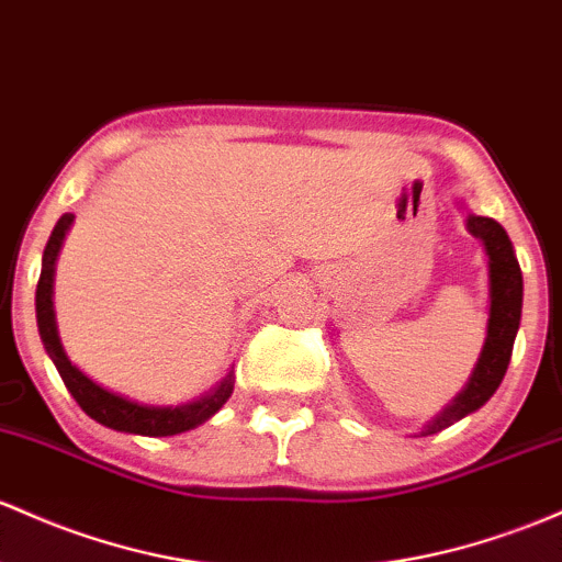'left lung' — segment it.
Here are the masks:
<instances>
[{"label":"left lung","instance_id":"1","mask_svg":"<svg viewBox=\"0 0 562 562\" xmlns=\"http://www.w3.org/2000/svg\"><path fill=\"white\" fill-rule=\"evenodd\" d=\"M467 226H470L474 237L483 239L491 263L488 338H485L483 355H480V362L474 368L467 390L453 400V405H448L431 422V427H427L424 435H435V431L451 427L459 418H464L467 413L477 411L480 405L488 403L491 394L498 390L504 373H507L512 347H515L517 328H520L522 274L507 232L502 229V224H496L493 218H483V215H470Z\"/></svg>","mask_w":562,"mask_h":562}]
</instances>
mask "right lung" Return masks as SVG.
<instances>
[{"label": "right lung", "mask_w": 562, "mask_h": 562, "mask_svg": "<svg viewBox=\"0 0 562 562\" xmlns=\"http://www.w3.org/2000/svg\"><path fill=\"white\" fill-rule=\"evenodd\" d=\"M71 221L74 215L66 213L60 215V221L55 224L50 239H47L45 256H42L40 282H36V325H40L42 341H45L47 355L53 357L66 390L71 392V397L77 400L79 408L88 413L90 418H95L98 424H103V427L116 429V431H133V435H146V437H168L207 422V418H211L213 413L232 397V390H234L232 375L218 386V390L207 394V397L196 400V403L181 405V408H149V405L131 403V400L98 386L95 381H90L88 375L79 371V368H74L69 357L64 355V347H60L58 341V330H55V314H53V267H55V258H58L60 243H64L66 232H69Z\"/></svg>", "instance_id": "1"}]
</instances>
